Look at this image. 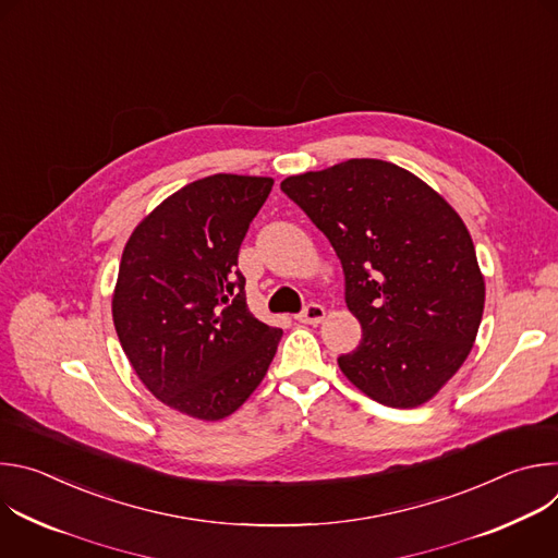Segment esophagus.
Wrapping results in <instances>:
<instances>
[{"label": "esophagus", "mask_w": 558, "mask_h": 558, "mask_svg": "<svg viewBox=\"0 0 558 558\" xmlns=\"http://www.w3.org/2000/svg\"><path fill=\"white\" fill-rule=\"evenodd\" d=\"M325 306L323 304H317V302H308L298 315H295V320H300V323H306V325H320L323 320H325Z\"/></svg>", "instance_id": "esophagus-1"}]
</instances>
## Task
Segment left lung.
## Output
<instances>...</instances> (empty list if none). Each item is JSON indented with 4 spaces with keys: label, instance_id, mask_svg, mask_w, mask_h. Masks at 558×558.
<instances>
[{
    "label": "left lung",
    "instance_id": "obj_1",
    "mask_svg": "<svg viewBox=\"0 0 558 558\" xmlns=\"http://www.w3.org/2000/svg\"><path fill=\"white\" fill-rule=\"evenodd\" d=\"M280 190L320 229L344 271L362 342L338 357L371 400L413 409L459 371L480 331L486 287L459 214L415 174L351 158Z\"/></svg>",
    "mask_w": 558,
    "mask_h": 558
}]
</instances>
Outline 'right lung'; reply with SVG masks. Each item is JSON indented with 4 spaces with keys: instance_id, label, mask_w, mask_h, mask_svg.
Masks as SVG:
<instances>
[{
    "instance_id": "right-lung-1",
    "label": "right lung",
    "mask_w": 558,
    "mask_h": 558,
    "mask_svg": "<svg viewBox=\"0 0 558 558\" xmlns=\"http://www.w3.org/2000/svg\"><path fill=\"white\" fill-rule=\"evenodd\" d=\"M271 179L214 174L158 205L130 235L112 298L119 342L170 409L216 422L263 381L282 331L247 306L238 252Z\"/></svg>"
}]
</instances>
